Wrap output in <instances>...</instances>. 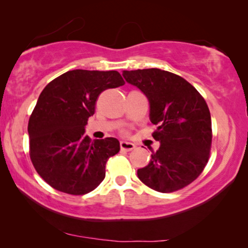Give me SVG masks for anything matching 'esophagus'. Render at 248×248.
Segmentation results:
<instances>
[{"instance_id":"esophagus-1","label":"esophagus","mask_w":248,"mask_h":248,"mask_svg":"<svg viewBox=\"0 0 248 248\" xmlns=\"http://www.w3.org/2000/svg\"><path fill=\"white\" fill-rule=\"evenodd\" d=\"M120 145L122 150H126V151H131L135 148V145L133 143H131V142H127V141H121Z\"/></svg>"}]
</instances>
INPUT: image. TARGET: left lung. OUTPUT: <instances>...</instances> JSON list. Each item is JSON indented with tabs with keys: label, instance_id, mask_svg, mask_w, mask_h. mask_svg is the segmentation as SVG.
Instances as JSON below:
<instances>
[{
	"label": "left lung",
	"instance_id": "left-lung-1",
	"mask_svg": "<svg viewBox=\"0 0 248 248\" xmlns=\"http://www.w3.org/2000/svg\"><path fill=\"white\" fill-rule=\"evenodd\" d=\"M150 103L152 133L160 147L138 177L149 187L171 193L194 182L205 168L212 143L211 115L201 93L177 74L160 69L123 71Z\"/></svg>",
	"mask_w": 248,
	"mask_h": 248
}]
</instances>
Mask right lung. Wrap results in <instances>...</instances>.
Listing matches in <instances>:
<instances>
[{
  "instance_id": "obj_1",
  "label": "right lung",
  "mask_w": 248,
  "mask_h": 248,
  "mask_svg": "<svg viewBox=\"0 0 248 248\" xmlns=\"http://www.w3.org/2000/svg\"><path fill=\"white\" fill-rule=\"evenodd\" d=\"M124 84L117 71L72 70L44 88L29 118V155L53 188L83 195L104 181L106 162L120 151V142L115 138L91 141L84 126L99 94Z\"/></svg>"
}]
</instances>
